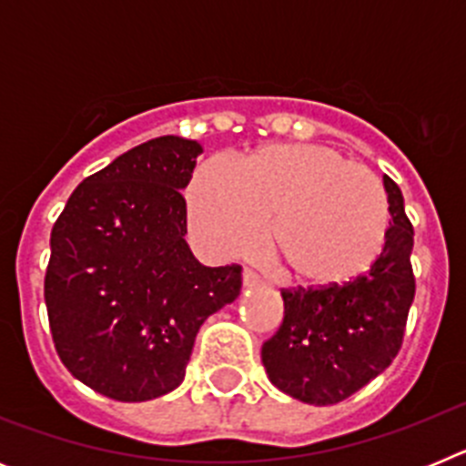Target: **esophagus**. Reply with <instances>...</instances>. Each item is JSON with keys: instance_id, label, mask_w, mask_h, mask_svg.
Instances as JSON below:
<instances>
[{"instance_id": "esophagus-1", "label": "esophagus", "mask_w": 466, "mask_h": 466, "mask_svg": "<svg viewBox=\"0 0 466 466\" xmlns=\"http://www.w3.org/2000/svg\"><path fill=\"white\" fill-rule=\"evenodd\" d=\"M257 284H261V278H258L257 273H252V270H245V273H242V287H245V289H252Z\"/></svg>"}]
</instances>
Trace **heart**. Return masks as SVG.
Returning <instances> with one entry per match:
<instances>
[{
  "instance_id": "1",
  "label": "heart",
  "mask_w": 466,
  "mask_h": 466,
  "mask_svg": "<svg viewBox=\"0 0 466 466\" xmlns=\"http://www.w3.org/2000/svg\"><path fill=\"white\" fill-rule=\"evenodd\" d=\"M268 247L284 273L310 284L357 278L378 258L390 226L380 177L322 144H273L230 166L209 158L188 188V224L209 254Z\"/></svg>"
}]
</instances>
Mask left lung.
Wrapping results in <instances>:
<instances>
[{
    "mask_svg": "<svg viewBox=\"0 0 466 466\" xmlns=\"http://www.w3.org/2000/svg\"><path fill=\"white\" fill-rule=\"evenodd\" d=\"M390 228L371 268L343 284L282 289L284 317L261 348L270 382L299 401L329 406L352 397L401 350L415 275L413 224L397 182L382 177Z\"/></svg>",
    "mask_w": 466,
    "mask_h": 466,
    "instance_id": "1",
    "label": "left lung"
}]
</instances>
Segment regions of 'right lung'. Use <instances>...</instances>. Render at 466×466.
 Here are the masks:
<instances>
[{"label":"right lung","mask_w":466,"mask_h":466,"mask_svg":"<svg viewBox=\"0 0 466 466\" xmlns=\"http://www.w3.org/2000/svg\"><path fill=\"white\" fill-rule=\"evenodd\" d=\"M191 139L156 137L74 188L51 230L44 278L57 357L116 401H149L187 376L200 324L236 300L242 266L208 268L188 249Z\"/></svg>","instance_id":"right-lung-1"}]
</instances>
